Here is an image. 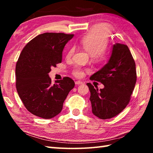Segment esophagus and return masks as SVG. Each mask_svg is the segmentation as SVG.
<instances>
[{
  "instance_id": "obj_1",
  "label": "esophagus",
  "mask_w": 153,
  "mask_h": 153,
  "mask_svg": "<svg viewBox=\"0 0 153 153\" xmlns=\"http://www.w3.org/2000/svg\"><path fill=\"white\" fill-rule=\"evenodd\" d=\"M75 83H76V85H79V84H83V82H81V81H76Z\"/></svg>"
}]
</instances>
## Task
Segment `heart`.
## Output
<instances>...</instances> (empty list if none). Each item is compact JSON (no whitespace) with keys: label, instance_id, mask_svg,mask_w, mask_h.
<instances>
[{"label":"heart","instance_id":"obj_1","mask_svg":"<svg viewBox=\"0 0 153 153\" xmlns=\"http://www.w3.org/2000/svg\"><path fill=\"white\" fill-rule=\"evenodd\" d=\"M109 38L108 31L102 27L92 28L79 40V45L84 48L90 55L92 60L97 63H102L107 60L108 53L107 46ZM75 48L71 47L67 53V57L70 58L74 55ZM86 69L76 67L73 71V74L76 77H82L84 76Z\"/></svg>","mask_w":153,"mask_h":153}]
</instances>
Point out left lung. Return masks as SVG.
<instances>
[{"mask_svg": "<svg viewBox=\"0 0 153 153\" xmlns=\"http://www.w3.org/2000/svg\"><path fill=\"white\" fill-rule=\"evenodd\" d=\"M136 78L135 61L128 46L116 43L108 63L90 77L102 83L104 88L95 89L90 83L86 84L92 113L102 120L120 113L130 100Z\"/></svg>", "mask_w": 153, "mask_h": 153, "instance_id": "left-lung-1", "label": "left lung"}]
</instances>
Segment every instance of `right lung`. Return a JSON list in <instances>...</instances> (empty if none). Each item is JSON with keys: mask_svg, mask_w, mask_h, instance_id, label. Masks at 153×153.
I'll use <instances>...</instances> for the list:
<instances>
[{"mask_svg": "<svg viewBox=\"0 0 153 153\" xmlns=\"http://www.w3.org/2000/svg\"><path fill=\"white\" fill-rule=\"evenodd\" d=\"M74 34L44 33L30 40L21 53L16 64V88L28 111L37 117L51 119L63 108V102L75 86L65 77L51 84L48 73L61 63L62 52Z\"/></svg>", "mask_w": 153, "mask_h": 153, "instance_id": "add662e5", "label": "right lung"}]
</instances>
